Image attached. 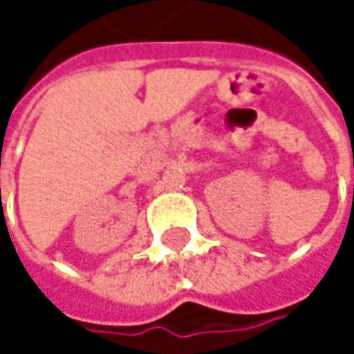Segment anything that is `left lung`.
I'll return each instance as SVG.
<instances>
[{
	"label": "left lung",
	"mask_w": 354,
	"mask_h": 354,
	"mask_svg": "<svg viewBox=\"0 0 354 354\" xmlns=\"http://www.w3.org/2000/svg\"><path fill=\"white\" fill-rule=\"evenodd\" d=\"M353 205H354V190H353Z\"/></svg>",
	"instance_id": "left-lung-1"
}]
</instances>
